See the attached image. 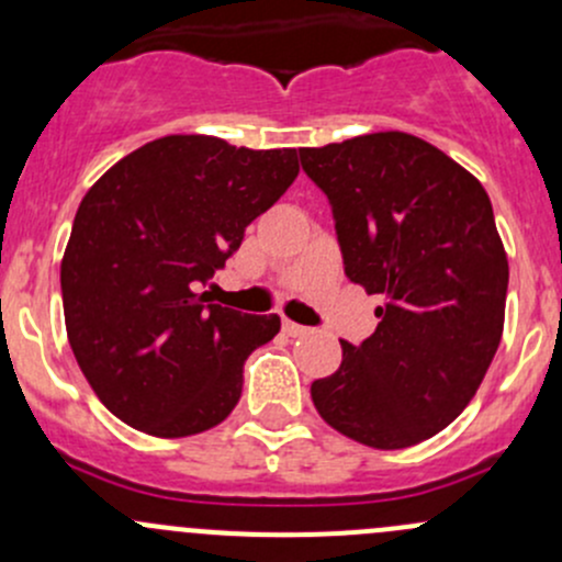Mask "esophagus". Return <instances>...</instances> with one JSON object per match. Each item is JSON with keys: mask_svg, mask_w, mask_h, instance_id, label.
Instances as JSON below:
<instances>
[{"mask_svg": "<svg viewBox=\"0 0 562 562\" xmlns=\"http://www.w3.org/2000/svg\"><path fill=\"white\" fill-rule=\"evenodd\" d=\"M282 331H285L288 337H304V334H310V328H307V326H302V323L282 321Z\"/></svg>", "mask_w": 562, "mask_h": 562, "instance_id": "34e87169", "label": "esophagus"}]
</instances>
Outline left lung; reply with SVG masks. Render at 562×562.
Wrapping results in <instances>:
<instances>
[{
    "label": "left lung",
    "mask_w": 562,
    "mask_h": 562,
    "mask_svg": "<svg viewBox=\"0 0 562 562\" xmlns=\"http://www.w3.org/2000/svg\"><path fill=\"white\" fill-rule=\"evenodd\" d=\"M326 192L345 274L386 302L361 345L313 383L328 427L407 449L468 407L503 337L508 258L481 181L427 140L370 133L299 149Z\"/></svg>",
    "instance_id": "obj_1"
}]
</instances>
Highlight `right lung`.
<instances>
[{"mask_svg":"<svg viewBox=\"0 0 562 562\" xmlns=\"http://www.w3.org/2000/svg\"><path fill=\"white\" fill-rule=\"evenodd\" d=\"M296 176V149L166 135L83 195L61 258V302L78 367L113 416L155 438L228 418L247 356L280 331V317L209 304L198 288Z\"/></svg>","mask_w":562,"mask_h":562,"instance_id":"add662e5","label":"right lung"}]
</instances>
